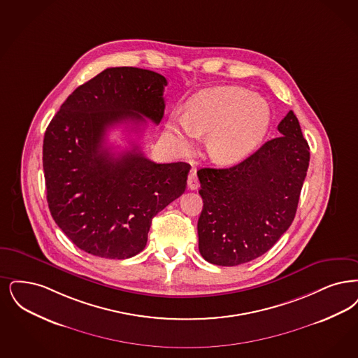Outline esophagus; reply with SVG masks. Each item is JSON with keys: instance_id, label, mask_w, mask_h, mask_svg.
Returning <instances> with one entry per match:
<instances>
[{"instance_id": "1", "label": "esophagus", "mask_w": 358, "mask_h": 358, "mask_svg": "<svg viewBox=\"0 0 358 358\" xmlns=\"http://www.w3.org/2000/svg\"><path fill=\"white\" fill-rule=\"evenodd\" d=\"M187 187L190 190H197L200 187V181L197 178L196 171H192V172L189 173V176H187Z\"/></svg>"}]
</instances>
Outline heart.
I'll return each instance as SVG.
<instances>
[{"instance_id": "obj_1", "label": "heart", "mask_w": 358, "mask_h": 358, "mask_svg": "<svg viewBox=\"0 0 358 358\" xmlns=\"http://www.w3.org/2000/svg\"><path fill=\"white\" fill-rule=\"evenodd\" d=\"M271 125L266 101L237 86H221L199 92L186 102L184 115H174L168 133L176 145L189 152L199 137H206L209 157L233 164L248 157L265 138Z\"/></svg>"}]
</instances>
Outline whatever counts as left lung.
Masks as SVG:
<instances>
[{
    "instance_id": "8db88e82",
    "label": "left lung",
    "mask_w": 358,
    "mask_h": 358,
    "mask_svg": "<svg viewBox=\"0 0 358 358\" xmlns=\"http://www.w3.org/2000/svg\"><path fill=\"white\" fill-rule=\"evenodd\" d=\"M280 137L243 162L197 172L203 208L199 249L208 262L236 266L266 253L292 225L310 152L290 110L278 124Z\"/></svg>"
}]
</instances>
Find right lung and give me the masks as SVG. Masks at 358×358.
<instances>
[{"label":"right lung","instance_id":"right-lung-1","mask_svg":"<svg viewBox=\"0 0 358 358\" xmlns=\"http://www.w3.org/2000/svg\"><path fill=\"white\" fill-rule=\"evenodd\" d=\"M164 76L140 68H108L78 86L45 131L46 200L58 228L77 248L103 258L143 250L153 217L186 189L190 165L156 164L138 146L115 155L106 131L143 127L164 117Z\"/></svg>","mask_w":358,"mask_h":358}]
</instances>
